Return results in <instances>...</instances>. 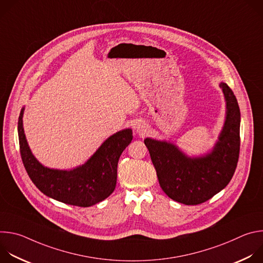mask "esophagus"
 <instances>
[{"label":"esophagus","instance_id":"34e87169","mask_svg":"<svg viewBox=\"0 0 263 263\" xmlns=\"http://www.w3.org/2000/svg\"><path fill=\"white\" fill-rule=\"evenodd\" d=\"M135 130L139 135H144L146 132V126L143 123H137L135 125Z\"/></svg>","mask_w":263,"mask_h":263}]
</instances>
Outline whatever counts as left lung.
Listing matches in <instances>:
<instances>
[{
  "mask_svg": "<svg viewBox=\"0 0 263 263\" xmlns=\"http://www.w3.org/2000/svg\"><path fill=\"white\" fill-rule=\"evenodd\" d=\"M227 117L218 141L207 156L189 158L173 143L145 138L144 144L162 191L174 201L199 205L228 185L237 166L240 148V111L232 89L220 83Z\"/></svg>",
  "mask_w": 263,
  "mask_h": 263,
  "instance_id": "8db88e82",
  "label": "left lung"
}]
</instances>
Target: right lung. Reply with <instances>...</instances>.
Returning <instances> with one entry per match:
<instances>
[{"label":"right lung","instance_id":"1","mask_svg":"<svg viewBox=\"0 0 263 263\" xmlns=\"http://www.w3.org/2000/svg\"><path fill=\"white\" fill-rule=\"evenodd\" d=\"M23 114L24 109L17 124L20 152L28 176L43 194L68 205L89 207L114 193L119 159L133 138L131 129L106 139L82 166L68 172L58 171L43 166L32 155L24 134Z\"/></svg>","mask_w":263,"mask_h":263}]
</instances>
